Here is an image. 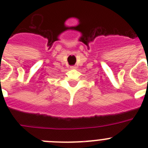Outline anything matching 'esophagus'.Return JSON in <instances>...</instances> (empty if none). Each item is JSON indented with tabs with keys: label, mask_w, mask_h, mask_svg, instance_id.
Returning <instances> with one entry per match:
<instances>
[{
	"label": "esophagus",
	"mask_w": 148,
	"mask_h": 148,
	"mask_svg": "<svg viewBox=\"0 0 148 148\" xmlns=\"http://www.w3.org/2000/svg\"><path fill=\"white\" fill-rule=\"evenodd\" d=\"M70 68H71V69H75V68H76V66H70Z\"/></svg>",
	"instance_id": "obj_1"
}]
</instances>
